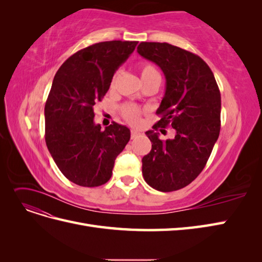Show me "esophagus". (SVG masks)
<instances>
[{
	"label": "esophagus",
	"instance_id": "obj_1",
	"mask_svg": "<svg viewBox=\"0 0 262 262\" xmlns=\"http://www.w3.org/2000/svg\"><path fill=\"white\" fill-rule=\"evenodd\" d=\"M140 136V132L137 130H131V139H136Z\"/></svg>",
	"mask_w": 262,
	"mask_h": 262
}]
</instances>
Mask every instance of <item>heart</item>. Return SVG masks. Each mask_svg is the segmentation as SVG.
Masks as SVG:
<instances>
[{
  "mask_svg": "<svg viewBox=\"0 0 262 262\" xmlns=\"http://www.w3.org/2000/svg\"><path fill=\"white\" fill-rule=\"evenodd\" d=\"M140 73H141V78L143 81L144 84H146L147 82H149L153 78L160 77V73L156 70V68L154 66L150 64V63H142L140 66ZM118 77V72L114 75L113 81H112V87L115 86L116 81ZM121 113L122 116L124 117V119L126 121H129L132 124H137L140 121V115H141V110L136 106L132 104H126L121 108Z\"/></svg>",
  "mask_w": 262,
  "mask_h": 262,
  "instance_id": "1",
  "label": "heart"
}]
</instances>
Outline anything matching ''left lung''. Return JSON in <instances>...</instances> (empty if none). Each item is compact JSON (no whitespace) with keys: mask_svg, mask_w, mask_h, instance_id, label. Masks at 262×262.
I'll return each mask as SVG.
<instances>
[{"mask_svg":"<svg viewBox=\"0 0 262 262\" xmlns=\"http://www.w3.org/2000/svg\"><path fill=\"white\" fill-rule=\"evenodd\" d=\"M141 57L160 67L166 91L153 129L171 126L176 138L162 141L146 131L150 152L142 158L146 184L158 191L188 186L203 170L221 130V93L209 66L199 55L167 42H141ZM162 131V130H161Z\"/></svg>","mask_w":262,"mask_h":262,"instance_id":"8db88e82","label":"left lung"}]
</instances>
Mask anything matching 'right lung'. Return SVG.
I'll list each match as a JSON object with an SVG mask.
<instances>
[{
	"label": "right lung",
	"instance_id": "add662e5",
	"mask_svg": "<svg viewBox=\"0 0 262 262\" xmlns=\"http://www.w3.org/2000/svg\"><path fill=\"white\" fill-rule=\"evenodd\" d=\"M137 45L121 40L92 45L71 55L54 75L45 106L46 144L61 172L78 186L106 184L116 157L130 140V130L117 122L101 130L94 122V106Z\"/></svg>",
	"mask_w": 262,
	"mask_h": 262
}]
</instances>
